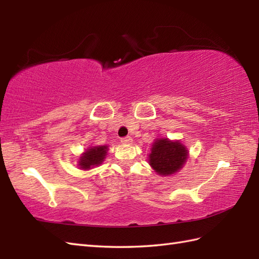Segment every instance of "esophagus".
<instances>
[{"label":"esophagus","instance_id":"obj_1","mask_svg":"<svg viewBox=\"0 0 259 259\" xmlns=\"http://www.w3.org/2000/svg\"><path fill=\"white\" fill-rule=\"evenodd\" d=\"M121 142L124 145H129L133 142V138H131L130 136H126V137H123V138H121Z\"/></svg>","mask_w":259,"mask_h":259}]
</instances>
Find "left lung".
Wrapping results in <instances>:
<instances>
[{
	"label": "left lung",
	"instance_id": "obj_1",
	"mask_svg": "<svg viewBox=\"0 0 259 259\" xmlns=\"http://www.w3.org/2000/svg\"><path fill=\"white\" fill-rule=\"evenodd\" d=\"M188 151L179 141L158 139L151 148L149 163L159 175L168 176L183 168Z\"/></svg>",
	"mask_w": 259,
	"mask_h": 259
}]
</instances>
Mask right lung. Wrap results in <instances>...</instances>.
I'll return each instance as SVG.
<instances>
[{"label": "right lung", "instance_id": "1", "mask_svg": "<svg viewBox=\"0 0 259 259\" xmlns=\"http://www.w3.org/2000/svg\"><path fill=\"white\" fill-rule=\"evenodd\" d=\"M107 146H99V147H93L91 149H88L82 157H80L79 166L81 169H90L93 168L98 164H101L103 159L106 158L107 155Z\"/></svg>", "mask_w": 259, "mask_h": 259}]
</instances>
